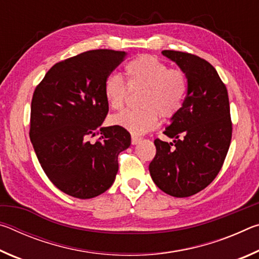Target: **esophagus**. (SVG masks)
<instances>
[{"mask_svg": "<svg viewBox=\"0 0 259 259\" xmlns=\"http://www.w3.org/2000/svg\"><path fill=\"white\" fill-rule=\"evenodd\" d=\"M140 140H142V138L136 137V136H133V137H131V144H133V145H136V144H138Z\"/></svg>", "mask_w": 259, "mask_h": 259, "instance_id": "esophagus-1", "label": "esophagus"}]
</instances>
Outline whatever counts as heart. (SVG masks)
<instances>
[{"instance_id": "1", "label": "heart", "mask_w": 259, "mask_h": 259, "mask_svg": "<svg viewBox=\"0 0 259 259\" xmlns=\"http://www.w3.org/2000/svg\"><path fill=\"white\" fill-rule=\"evenodd\" d=\"M129 90H142L139 109H128L111 117L113 125L139 136L154 130L162 119H171L181 111L188 90L184 71L169 68L154 56L143 55L130 60L124 67ZM104 96L108 106L122 109L126 98V85L122 78L112 74L104 83Z\"/></svg>"}]
</instances>
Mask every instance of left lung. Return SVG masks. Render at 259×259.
<instances>
[{
	"instance_id": "1",
	"label": "left lung",
	"mask_w": 259,
	"mask_h": 259,
	"mask_svg": "<svg viewBox=\"0 0 259 259\" xmlns=\"http://www.w3.org/2000/svg\"><path fill=\"white\" fill-rule=\"evenodd\" d=\"M162 55L185 72L188 90L164 131L172 143L154 140L156 154L148 169L161 191L187 198L207 187L224 163L232 138L229 95L207 60L174 50Z\"/></svg>"
}]
</instances>
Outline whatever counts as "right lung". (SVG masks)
Here are the masks:
<instances>
[{"label":"right lung","instance_id":"1","mask_svg":"<svg viewBox=\"0 0 259 259\" xmlns=\"http://www.w3.org/2000/svg\"><path fill=\"white\" fill-rule=\"evenodd\" d=\"M124 51L83 52L54 65L36 87L29 138L48 178L61 192L91 199L115 181L119 156L131 144L117 125L100 126L108 113L104 83ZM101 135L96 143L90 138Z\"/></svg>","mask_w":259,"mask_h":259}]
</instances>
